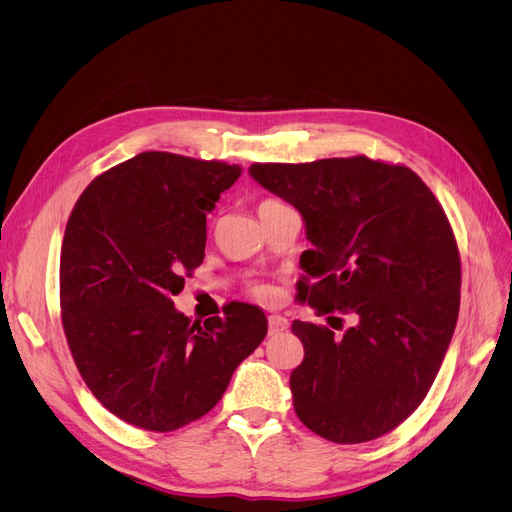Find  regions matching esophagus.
<instances>
[{
	"label": "esophagus",
	"mask_w": 512,
	"mask_h": 512,
	"mask_svg": "<svg viewBox=\"0 0 512 512\" xmlns=\"http://www.w3.org/2000/svg\"><path fill=\"white\" fill-rule=\"evenodd\" d=\"M286 329H288V320H286L284 316H280V314L269 316V333H271V335L282 333V331H286Z\"/></svg>",
	"instance_id": "1"
}]
</instances>
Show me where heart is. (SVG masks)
Returning <instances> with one entry per match:
<instances>
[{
  "label": "heart",
  "mask_w": 512,
  "mask_h": 512,
  "mask_svg": "<svg viewBox=\"0 0 512 512\" xmlns=\"http://www.w3.org/2000/svg\"><path fill=\"white\" fill-rule=\"evenodd\" d=\"M273 205H277V200H271V198L262 200V203L258 205V213H260V211H265V209H269V207H273ZM256 292H258V294H265V290H262V288H258Z\"/></svg>",
  "instance_id": "1"
}]
</instances>
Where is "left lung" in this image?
<instances>
[{
	"label": "left lung",
	"instance_id": "left-lung-1",
	"mask_svg": "<svg viewBox=\"0 0 512 512\" xmlns=\"http://www.w3.org/2000/svg\"><path fill=\"white\" fill-rule=\"evenodd\" d=\"M250 175L303 215L314 247L299 299L331 324L292 322L305 348L294 412L331 442L376 440L421 406L451 344L461 260L446 213L414 170L367 156L256 162Z\"/></svg>",
	"mask_w": 512,
	"mask_h": 512
}]
</instances>
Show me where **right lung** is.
<instances>
[{
    "label": "right lung",
    "mask_w": 512,
    "mask_h": 512,
    "mask_svg": "<svg viewBox=\"0 0 512 512\" xmlns=\"http://www.w3.org/2000/svg\"><path fill=\"white\" fill-rule=\"evenodd\" d=\"M237 164L145 151L91 181L59 260L61 324L100 404L134 427L175 431L222 399L267 335L260 307L190 320L170 297L205 258L207 213Z\"/></svg>",
    "instance_id": "right-lung-1"
}]
</instances>
